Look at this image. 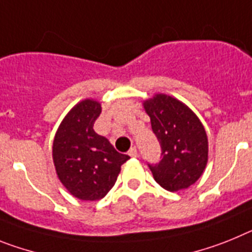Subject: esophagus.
I'll use <instances>...</instances> for the list:
<instances>
[{
    "instance_id": "34e87169",
    "label": "esophagus",
    "mask_w": 252,
    "mask_h": 252,
    "mask_svg": "<svg viewBox=\"0 0 252 252\" xmlns=\"http://www.w3.org/2000/svg\"><path fill=\"white\" fill-rule=\"evenodd\" d=\"M129 156L130 157H138V151H137V148L133 147L129 150V153H128Z\"/></svg>"
}]
</instances>
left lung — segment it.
I'll list each match as a JSON object with an SVG mask.
<instances>
[{"mask_svg":"<svg viewBox=\"0 0 252 252\" xmlns=\"http://www.w3.org/2000/svg\"><path fill=\"white\" fill-rule=\"evenodd\" d=\"M153 133L161 146V159L148 163L153 178L163 189H188L204 171L208 162V138L202 122L184 102L157 94L143 102Z\"/></svg>","mask_w":252,"mask_h":252,"instance_id":"1","label":"left lung"}]
</instances>
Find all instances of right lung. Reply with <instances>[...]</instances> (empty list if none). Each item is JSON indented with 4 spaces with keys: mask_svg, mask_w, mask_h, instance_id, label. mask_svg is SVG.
I'll return each mask as SVG.
<instances>
[{
    "mask_svg": "<svg viewBox=\"0 0 252 252\" xmlns=\"http://www.w3.org/2000/svg\"><path fill=\"white\" fill-rule=\"evenodd\" d=\"M100 113V102L82 100L65 115L53 141V162L58 179L81 200L104 198L117 181L120 166L130 158L94 130Z\"/></svg>",
    "mask_w": 252,
    "mask_h": 252,
    "instance_id": "right-lung-1",
    "label": "right lung"
}]
</instances>
